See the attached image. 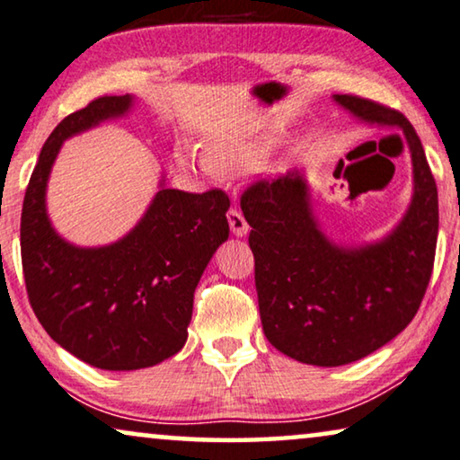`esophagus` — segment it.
<instances>
[{
  "label": "esophagus",
  "mask_w": 460,
  "mask_h": 460,
  "mask_svg": "<svg viewBox=\"0 0 460 460\" xmlns=\"http://www.w3.org/2000/svg\"><path fill=\"white\" fill-rule=\"evenodd\" d=\"M228 224H230V230L234 232L236 236H244L246 232H249V224H246V219L241 214V209H236V208H232L228 211Z\"/></svg>",
  "instance_id": "esophagus-1"
}]
</instances>
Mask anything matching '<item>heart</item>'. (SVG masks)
<instances>
[{
    "mask_svg": "<svg viewBox=\"0 0 460 460\" xmlns=\"http://www.w3.org/2000/svg\"><path fill=\"white\" fill-rule=\"evenodd\" d=\"M274 147V138H246L228 137L209 145V155L203 165L208 170H217L222 174H238V172L255 170L268 157Z\"/></svg>",
    "mask_w": 460,
    "mask_h": 460,
    "instance_id": "b5f03b06",
    "label": "heart"
}]
</instances>
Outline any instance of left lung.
Listing matches in <instances>:
<instances>
[{"mask_svg":"<svg viewBox=\"0 0 460 460\" xmlns=\"http://www.w3.org/2000/svg\"><path fill=\"white\" fill-rule=\"evenodd\" d=\"M352 114L401 126L415 195L385 241L342 249L319 232L301 174L259 178L241 197L251 226L263 334L296 361L336 367L371 355L411 323L428 290L438 243V189L415 128L398 110L336 95Z\"/></svg>","mask_w":460,"mask_h":460,"instance_id":"obj_1","label":"left lung"}]
</instances>
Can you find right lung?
I'll use <instances>...</instances> for the list:
<instances>
[{"label":"right lung","mask_w":460,"mask_h":460,"mask_svg":"<svg viewBox=\"0 0 460 460\" xmlns=\"http://www.w3.org/2000/svg\"><path fill=\"white\" fill-rule=\"evenodd\" d=\"M130 103V95L97 97L56 126L20 217L26 295L39 323L62 349L110 371L151 367L182 349L199 279L230 232L222 189H162L137 228L102 249H78L53 232L45 186L64 138L124 114Z\"/></svg>","instance_id":"add662e5"}]
</instances>
